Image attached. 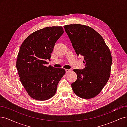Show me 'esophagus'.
<instances>
[{
    "label": "esophagus",
    "instance_id": "obj_1",
    "mask_svg": "<svg viewBox=\"0 0 127 127\" xmlns=\"http://www.w3.org/2000/svg\"><path fill=\"white\" fill-rule=\"evenodd\" d=\"M71 70V69H66V72H70Z\"/></svg>",
    "mask_w": 127,
    "mask_h": 127
}]
</instances>
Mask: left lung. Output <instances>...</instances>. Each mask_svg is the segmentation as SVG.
Listing matches in <instances>:
<instances>
[{
  "instance_id": "1",
  "label": "left lung",
  "mask_w": 127,
  "mask_h": 127,
  "mask_svg": "<svg viewBox=\"0 0 127 127\" xmlns=\"http://www.w3.org/2000/svg\"><path fill=\"white\" fill-rule=\"evenodd\" d=\"M77 56L84 57L85 67L73 71L77 79L71 84L74 93L83 98L97 95L110 76L112 56L103 38L91 27L80 24L64 26Z\"/></svg>"
}]
</instances>
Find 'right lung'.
<instances>
[{
    "mask_svg": "<svg viewBox=\"0 0 127 127\" xmlns=\"http://www.w3.org/2000/svg\"><path fill=\"white\" fill-rule=\"evenodd\" d=\"M61 26L47 27L26 38L19 51L16 68L20 80L28 94L39 101L52 97L66 73L64 68L46 66L57 40L64 33Z\"/></svg>",
    "mask_w": 127,
    "mask_h": 127,
    "instance_id": "right-lung-1",
    "label": "right lung"
}]
</instances>
